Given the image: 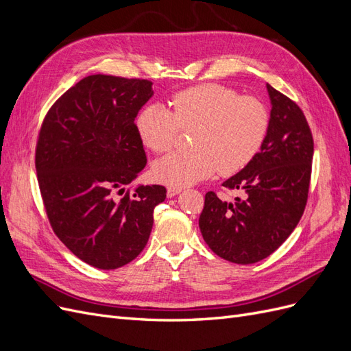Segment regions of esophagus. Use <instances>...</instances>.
Wrapping results in <instances>:
<instances>
[{"label":"esophagus","mask_w":351,"mask_h":351,"mask_svg":"<svg viewBox=\"0 0 351 351\" xmlns=\"http://www.w3.org/2000/svg\"><path fill=\"white\" fill-rule=\"evenodd\" d=\"M180 192H182V189H180V187L169 186V187L167 189V196H168V197H174V196L178 195Z\"/></svg>","instance_id":"obj_1"}]
</instances>
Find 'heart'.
I'll list each match as a JSON object with an SVG mask.
<instances>
[{"label": "heart", "instance_id": "b5f03b06", "mask_svg": "<svg viewBox=\"0 0 351 351\" xmlns=\"http://www.w3.org/2000/svg\"><path fill=\"white\" fill-rule=\"evenodd\" d=\"M162 104H149L136 119L145 146L167 152L180 130L192 133V152L169 154L154 164L156 180L173 187L193 184L214 176H232L258 155L267 139L271 114L253 97L208 83L174 93Z\"/></svg>", "mask_w": 351, "mask_h": 351}]
</instances>
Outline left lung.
<instances>
[{
    "mask_svg": "<svg viewBox=\"0 0 351 351\" xmlns=\"http://www.w3.org/2000/svg\"><path fill=\"white\" fill-rule=\"evenodd\" d=\"M271 124L261 151L222 186L243 197L205 195L199 228L219 258L249 265L268 258L299 224L309 195L313 137L299 105L271 84Z\"/></svg>",
    "mask_w": 351,
    "mask_h": 351,
    "instance_id": "obj_1",
    "label": "left lung"
}]
</instances>
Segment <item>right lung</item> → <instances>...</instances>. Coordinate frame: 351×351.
<instances>
[{
    "mask_svg": "<svg viewBox=\"0 0 351 351\" xmlns=\"http://www.w3.org/2000/svg\"><path fill=\"white\" fill-rule=\"evenodd\" d=\"M152 95L151 80L93 74L62 93L40 125L35 167L49 224L98 269L143 250L167 196L159 184L125 189L146 165L134 119Z\"/></svg>",
    "mask_w": 351,
    "mask_h": 351,
    "instance_id": "obj_1",
    "label": "right lung"
}]
</instances>
